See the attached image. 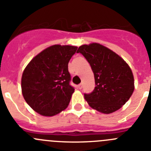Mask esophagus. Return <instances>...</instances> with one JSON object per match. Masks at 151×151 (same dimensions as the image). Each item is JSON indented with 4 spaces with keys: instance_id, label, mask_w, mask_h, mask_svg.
Returning a JSON list of instances; mask_svg holds the SVG:
<instances>
[{
    "instance_id": "1",
    "label": "esophagus",
    "mask_w": 151,
    "mask_h": 151,
    "mask_svg": "<svg viewBox=\"0 0 151 151\" xmlns=\"http://www.w3.org/2000/svg\"><path fill=\"white\" fill-rule=\"evenodd\" d=\"M77 87H78L79 89H81V88H82V87H83V84L82 83L79 84V85L77 86Z\"/></svg>"
}]
</instances>
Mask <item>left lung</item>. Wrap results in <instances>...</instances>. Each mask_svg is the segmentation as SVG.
I'll return each mask as SVG.
<instances>
[{"label":"left lung","instance_id":"8db88e82","mask_svg":"<svg viewBox=\"0 0 151 151\" xmlns=\"http://www.w3.org/2000/svg\"><path fill=\"white\" fill-rule=\"evenodd\" d=\"M95 76V89L84 94L92 109L109 114L120 109L134 91V78L127 63L110 49L98 43L79 47Z\"/></svg>","mask_w":151,"mask_h":151}]
</instances>
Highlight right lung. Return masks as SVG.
Returning a JSON list of instances; mask_svg holds the SVG:
<instances>
[{"label":"right lung","mask_w":151,"mask_h":151,"mask_svg":"<svg viewBox=\"0 0 151 151\" xmlns=\"http://www.w3.org/2000/svg\"><path fill=\"white\" fill-rule=\"evenodd\" d=\"M77 47L55 45L36 55L25 68L22 90L28 105L44 116H53L68 106L74 87L70 85L69 61Z\"/></svg>","instance_id":"right-lung-1"}]
</instances>
